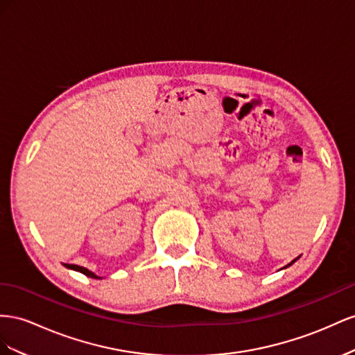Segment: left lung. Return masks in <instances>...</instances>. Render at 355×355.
<instances>
[{"instance_id": "obj_1", "label": "left lung", "mask_w": 355, "mask_h": 355, "mask_svg": "<svg viewBox=\"0 0 355 355\" xmlns=\"http://www.w3.org/2000/svg\"><path fill=\"white\" fill-rule=\"evenodd\" d=\"M297 259H299V257H297ZM297 259H295V260H293V261H291V263H295V261H296V260H297ZM291 263H290V265H291ZM290 265H287V266H290ZM287 266H286V268H287Z\"/></svg>"}]
</instances>
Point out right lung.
I'll return each instance as SVG.
<instances>
[{
  "mask_svg": "<svg viewBox=\"0 0 355 355\" xmlns=\"http://www.w3.org/2000/svg\"><path fill=\"white\" fill-rule=\"evenodd\" d=\"M65 268H68V269H74V270H78V272H82V273H85L86 277H89V278H99V277H96L95 273H92L90 272L89 269H86V268H83V266H77V265H67L65 263Z\"/></svg>",
  "mask_w": 355,
  "mask_h": 355,
  "instance_id": "right-lung-1",
  "label": "right lung"
}]
</instances>
